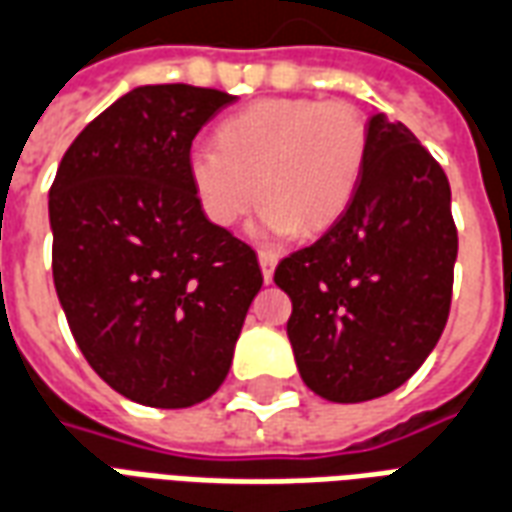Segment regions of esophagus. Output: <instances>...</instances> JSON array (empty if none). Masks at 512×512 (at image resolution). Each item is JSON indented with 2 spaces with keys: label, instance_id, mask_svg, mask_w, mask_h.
<instances>
[{
  "label": "esophagus",
  "instance_id": "esophagus-1",
  "mask_svg": "<svg viewBox=\"0 0 512 512\" xmlns=\"http://www.w3.org/2000/svg\"><path fill=\"white\" fill-rule=\"evenodd\" d=\"M257 260H260V268H263V279L271 282V277H274V268H277L279 263V255L277 252H271V249H260V252H257Z\"/></svg>",
  "mask_w": 512,
  "mask_h": 512
}]
</instances>
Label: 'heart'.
<instances>
[{
	"label": "heart",
	"instance_id": "b5f03b06",
	"mask_svg": "<svg viewBox=\"0 0 512 512\" xmlns=\"http://www.w3.org/2000/svg\"><path fill=\"white\" fill-rule=\"evenodd\" d=\"M367 161V123L345 101L266 98L224 120L216 147L194 145L186 175L216 227L263 200L252 230L285 238L329 230L348 208Z\"/></svg>",
	"mask_w": 512,
	"mask_h": 512
}]
</instances>
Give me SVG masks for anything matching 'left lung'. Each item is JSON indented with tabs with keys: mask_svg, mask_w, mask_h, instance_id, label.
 Instances as JSON below:
<instances>
[{
	"mask_svg": "<svg viewBox=\"0 0 512 512\" xmlns=\"http://www.w3.org/2000/svg\"><path fill=\"white\" fill-rule=\"evenodd\" d=\"M450 200L444 169L417 136L370 115L365 172L345 213L274 271L293 301V356L315 395H389L436 348L458 257Z\"/></svg>",
	"mask_w": 512,
	"mask_h": 512,
	"instance_id": "8db88e82",
	"label": "left lung"
}]
</instances>
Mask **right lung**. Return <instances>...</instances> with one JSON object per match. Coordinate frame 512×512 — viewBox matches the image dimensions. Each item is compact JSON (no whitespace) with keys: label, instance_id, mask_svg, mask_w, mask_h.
Returning <instances> with one entry per match:
<instances>
[{"label":"right lung","instance_id":"obj_1","mask_svg":"<svg viewBox=\"0 0 512 512\" xmlns=\"http://www.w3.org/2000/svg\"><path fill=\"white\" fill-rule=\"evenodd\" d=\"M233 101L134 87L73 139L51 183V271L73 340L142 406L211 397L263 285L255 249L208 222L186 175L194 136Z\"/></svg>","mask_w":512,"mask_h":512}]
</instances>
